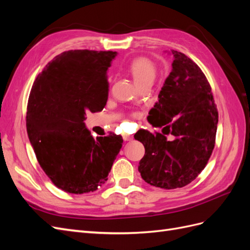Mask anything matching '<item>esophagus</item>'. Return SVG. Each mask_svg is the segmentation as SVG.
Segmentation results:
<instances>
[{"mask_svg":"<svg viewBox=\"0 0 250 250\" xmlns=\"http://www.w3.org/2000/svg\"><path fill=\"white\" fill-rule=\"evenodd\" d=\"M132 139H133V135H131V134H127V133L123 134V140L124 141H130Z\"/></svg>","mask_w":250,"mask_h":250,"instance_id":"esophagus-1","label":"esophagus"}]
</instances>
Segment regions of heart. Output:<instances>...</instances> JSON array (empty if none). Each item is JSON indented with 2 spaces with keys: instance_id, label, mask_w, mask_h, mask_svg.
<instances>
[{
  "instance_id": "obj_1",
  "label": "heart",
  "mask_w": 250,
  "mask_h": 250,
  "mask_svg": "<svg viewBox=\"0 0 250 250\" xmlns=\"http://www.w3.org/2000/svg\"><path fill=\"white\" fill-rule=\"evenodd\" d=\"M129 71L134 81L137 82L138 85H140L147 81L153 82L156 74V67L151 60L139 57L133 59L129 63Z\"/></svg>"
}]
</instances>
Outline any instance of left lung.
<instances>
[{"mask_svg": "<svg viewBox=\"0 0 250 250\" xmlns=\"http://www.w3.org/2000/svg\"><path fill=\"white\" fill-rule=\"evenodd\" d=\"M169 53L172 71L148 116L153 126L163 127V133L134 134L145 147L139 166L142 178L165 190L183 188L198 176L213 152L218 124L209 83L200 67L184 53ZM165 134H172L173 140L168 141Z\"/></svg>", "mask_w": 250, "mask_h": 250, "instance_id": "1", "label": "left lung"}]
</instances>
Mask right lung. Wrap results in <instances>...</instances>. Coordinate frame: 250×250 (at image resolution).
I'll use <instances>...</instances> for the list:
<instances>
[{
	"label": "right lung",
	"mask_w": 250,
	"mask_h": 250,
	"mask_svg": "<svg viewBox=\"0 0 250 250\" xmlns=\"http://www.w3.org/2000/svg\"><path fill=\"white\" fill-rule=\"evenodd\" d=\"M118 53L71 50L43 67L30 92L27 132L41 167L57 188L72 194L94 192L105 184L123 139H94L85 112L107 102V71Z\"/></svg>",
	"instance_id": "obj_1"
}]
</instances>
